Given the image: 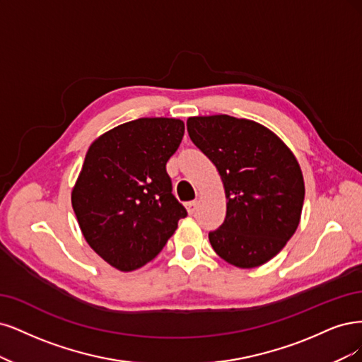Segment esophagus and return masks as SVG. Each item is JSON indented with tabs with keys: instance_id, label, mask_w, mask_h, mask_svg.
I'll list each match as a JSON object with an SVG mask.
<instances>
[{
	"instance_id": "1",
	"label": "esophagus",
	"mask_w": 362,
	"mask_h": 362,
	"mask_svg": "<svg viewBox=\"0 0 362 362\" xmlns=\"http://www.w3.org/2000/svg\"><path fill=\"white\" fill-rule=\"evenodd\" d=\"M185 206H186V211H188V212L192 215V214H195V211H197L198 202H197V200H194V202H188V203H186Z\"/></svg>"
}]
</instances>
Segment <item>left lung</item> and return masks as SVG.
Here are the masks:
<instances>
[{"label":"left lung","instance_id":"1","mask_svg":"<svg viewBox=\"0 0 362 362\" xmlns=\"http://www.w3.org/2000/svg\"><path fill=\"white\" fill-rule=\"evenodd\" d=\"M186 126L224 183L226 219L209 233L215 252L243 269L269 262L299 226L305 186L296 158L251 120L223 114L189 117Z\"/></svg>","mask_w":362,"mask_h":362}]
</instances>
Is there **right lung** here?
Instances as JSON below:
<instances>
[{"mask_svg":"<svg viewBox=\"0 0 362 362\" xmlns=\"http://www.w3.org/2000/svg\"><path fill=\"white\" fill-rule=\"evenodd\" d=\"M183 134L177 119H138L90 146L72 206L90 247L115 269L153 260L188 215L165 168Z\"/></svg>","mask_w":362,"mask_h":362,"instance_id":"1","label":"right lung"}]
</instances>
